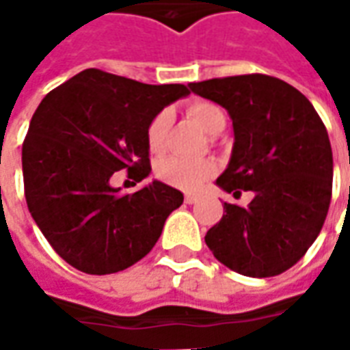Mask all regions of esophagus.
Segmentation results:
<instances>
[{
  "label": "esophagus",
  "instance_id": "1",
  "mask_svg": "<svg viewBox=\"0 0 350 350\" xmlns=\"http://www.w3.org/2000/svg\"><path fill=\"white\" fill-rule=\"evenodd\" d=\"M197 200H198L197 195H191V193H187V195H185V202H187V204H195Z\"/></svg>",
  "mask_w": 350,
  "mask_h": 350
}]
</instances>
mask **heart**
<instances>
[{
    "label": "heart",
    "instance_id": "obj_1",
    "mask_svg": "<svg viewBox=\"0 0 350 350\" xmlns=\"http://www.w3.org/2000/svg\"><path fill=\"white\" fill-rule=\"evenodd\" d=\"M187 114L200 125L208 135H217L225 127V112L212 100H195L187 107ZM170 114L163 110L148 123L146 142L153 153H161L165 148ZM157 178L161 182L182 191H197L206 180L215 174V163L210 159H183V157H167L157 165Z\"/></svg>",
    "mask_w": 350,
    "mask_h": 350
}]
</instances>
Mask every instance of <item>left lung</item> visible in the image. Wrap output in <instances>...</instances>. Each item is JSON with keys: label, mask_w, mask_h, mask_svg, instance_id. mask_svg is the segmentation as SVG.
<instances>
[{"label": "left lung", "mask_w": 350, "mask_h": 350, "mask_svg": "<svg viewBox=\"0 0 350 350\" xmlns=\"http://www.w3.org/2000/svg\"><path fill=\"white\" fill-rule=\"evenodd\" d=\"M225 108L234 146L221 189L253 200L223 206L206 232L213 257L250 278L279 275L315 242L332 198L334 159L323 120L306 95L268 75H240L189 84Z\"/></svg>", "instance_id": "obj_1"}]
</instances>
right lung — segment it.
<instances>
[{"instance_id": "obj_1", "label": "right lung", "mask_w": 350, "mask_h": 350, "mask_svg": "<svg viewBox=\"0 0 350 350\" xmlns=\"http://www.w3.org/2000/svg\"><path fill=\"white\" fill-rule=\"evenodd\" d=\"M183 84L152 86L86 69L41 100L22 144L26 202L44 238L65 262L93 275L125 270L146 257L183 195L153 180L133 195L112 187L127 170L152 172L146 129Z\"/></svg>"}]
</instances>
